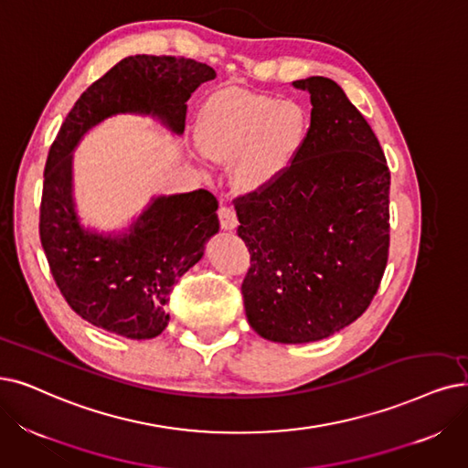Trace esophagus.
<instances>
[{"label": "esophagus", "instance_id": "obj_1", "mask_svg": "<svg viewBox=\"0 0 468 468\" xmlns=\"http://www.w3.org/2000/svg\"><path fill=\"white\" fill-rule=\"evenodd\" d=\"M218 220H220V229L227 232H232L238 227L236 213L230 207H227V205H220L218 207Z\"/></svg>", "mask_w": 468, "mask_h": 468}]
</instances>
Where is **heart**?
I'll use <instances>...</instances> for the list:
<instances>
[{"instance_id": "b5f03b06", "label": "heart", "mask_w": 468, "mask_h": 468, "mask_svg": "<svg viewBox=\"0 0 468 468\" xmlns=\"http://www.w3.org/2000/svg\"><path fill=\"white\" fill-rule=\"evenodd\" d=\"M307 109L246 90H222L203 105L197 145L215 163L232 165V186L257 194L282 178L309 138Z\"/></svg>"}]
</instances>
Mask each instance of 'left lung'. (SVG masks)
I'll return each mask as SVG.
<instances>
[{
    "mask_svg": "<svg viewBox=\"0 0 468 468\" xmlns=\"http://www.w3.org/2000/svg\"><path fill=\"white\" fill-rule=\"evenodd\" d=\"M311 96L309 138L271 188L236 199L251 253L241 284L251 328L307 344L349 326L370 305L389 248V169L378 138L330 79L292 82Z\"/></svg>",
    "mask_w": 468,
    "mask_h": 468,
    "instance_id": "left-lung-1",
    "label": "left lung"
}]
</instances>
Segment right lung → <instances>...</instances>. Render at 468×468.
<instances>
[{"mask_svg":"<svg viewBox=\"0 0 468 468\" xmlns=\"http://www.w3.org/2000/svg\"><path fill=\"white\" fill-rule=\"evenodd\" d=\"M217 72L184 58L128 55L74 103L44 169L40 239L55 284L84 321L130 340H149L166 324L178 278L218 232V203L207 190L154 196L122 230L84 227L74 201L72 152L105 119L152 117L171 134L186 124V101Z\"/></svg>","mask_w":468,"mask_h":468,"instance_id":"obj_1","label":"right lung"}]
</instances>
